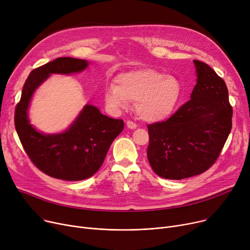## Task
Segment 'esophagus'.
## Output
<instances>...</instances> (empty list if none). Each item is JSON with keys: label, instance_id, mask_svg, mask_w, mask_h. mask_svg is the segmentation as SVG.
<instances>
[{"label": "esophagus", "instance_id": "obj_1", "mask_svg": "<svg viewBox=\"0 0 250 250\" xmlns=\"http://www.w3.org/2000/svg\"><path fill=\"white\" fill-rule=\"evenodd\" d=\"M126 126H127L128 128H130V129L137 128V125H136L134 122H132V121H127V122H126Z\"/></svg>", "mask_w": 250, "mask_h": 250}]
</instances>
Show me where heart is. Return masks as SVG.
Returning a JSON list of instances; mask_svg holds the SVG:
<instances>
[{
	"instance_id": "heart-1",
	"label": "heart",
	"mask_w": 250,
	"mask_h": 250,
	"mask_svg": "<svg viewBox=\"0 0 250 250\" xmlns=\"http://www.w3.org/2000/svg\"><path fill=\"white\" fill-rule=\"evenodd\" d=\"M183 93L182 84L173 75L152 69H139L118 74L114 86L106 88L104 99L115 110L136 101V112L148 123L165 121L177 107Z\"/></svg>"
}]
</instances>
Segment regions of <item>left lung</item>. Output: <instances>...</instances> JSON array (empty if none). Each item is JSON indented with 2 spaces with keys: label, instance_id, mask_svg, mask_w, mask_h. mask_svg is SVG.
Listing matches in <instances>:
<instances>
[{
  "label": "left lung",
  "instance_id": "1",
  "mask_svg": "<svg viewBox=\"0 0 250 250\" xmlns=\"http://www.w3.org/2000/svg\"><path fill=\"white\" fill-rule=\"evenodd\" d=\"M193 63L196 84L190 99L167 121L148 125V160L154 172L166 179L205 172L217 160L232 128L224 80L207 63Z\"/></svg>",
  "mask_w": 250,
  "mask_h": 250
}]
</instances>
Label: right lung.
Masks as SVG:
<instances>
[{
  "instance_id": "right-lung-1",
  "label": "right lung",
  "mask_w": 250,
  "mask_h": 250,
  "mask_svg": "<svg viewBox=\"0 0 250 250\" xmlns=\"http://www.w3.org/2000/svg\"><path fill=\"white\" fill-rule=\"evenodd\" d=\"M88 65L86 60L58 58L33 70L25 81L15 110V127L25 152L39 170L58 179L78 181L94 175L125 127L124 121L104 115L90 104L62 133L43 134L30 124L28 108L36 89L51 74L80 73Z\"/></svg>"
}]
</instances>
